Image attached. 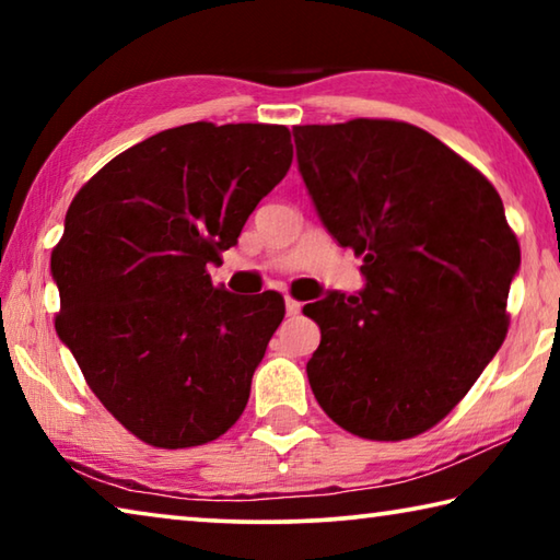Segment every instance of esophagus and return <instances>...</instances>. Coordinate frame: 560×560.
Returning a JSON list of instances; mask_svg holds the SVG:
<instances>
[{
  "label": "esophagus",
  "mask_w": 560,
  "mask_h": 560,
  "mask_svg": "<svg viewBox=\"0 0 560 560\" xmlns=\"http://www.w3.org/2000/svg\"><path fill=\"white\" fill-rule=\"evenodd\" d=\"M299 311H301V303L293 301L291 296H287V314H289V316H296Z\"/></svg>",
  "instance_id": "obj_1"
}]
</instances>
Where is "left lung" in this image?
I'll return each instance as SVG.
<instances>
[{"instance_id":"1","label":"left lung","mask_w":560,"mask_h":560,"mask_svg":"<svg viewBox=\"0 0 560 560\" xmlns=\"http://www.w3.org/2000/svg\"><path fill=\"white\" fill-rule=\"evenodd\" d=\"M320 222L363 257L355 296L328 291L306 363L318 405L365 440H407L469 393L506 338L521 249L504 205L467 160L400 120L296 126Z\"/></svg>"}]
</instances>
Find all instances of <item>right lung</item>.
<instances>
[{
    "label": "right lung",
    "mask_w": 560,
    "mask_h": 560,
    "mask_svg": "<svg viewBox=\"0 0 560 560\" xmlns=\"http://www.w3.org/2000/svg\"><path fill=\"white\" fill-rule=\"evenodd\" d=\"M291 158L287 126L187 122L113 158L73 197L51 252L56 334L138 440L197 447L244 412L283 299L230 293L207 267Z\"/></svg>",
    "instance_id": "right-lung-1"
}]
</instances>
